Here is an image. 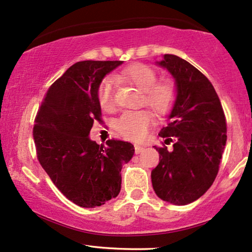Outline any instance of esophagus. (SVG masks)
Here are the masks:
<instances>
[{
	"instance_id": "1",
	"label": "esophagus",
	"mask_w": 252,
	"mask_h": 252,
	"mask_svg": "<svg viewBox=\"0 0 252 252\" xmlns=\"http://www.w3.org/2000/svg\"><path fill=\"white\" fill-rule=\"evenodd\" d=\"M144 150H145V147H143V146H140V145H135V153L136 154L142 153Z\"/></svg>"
}]
</instances>
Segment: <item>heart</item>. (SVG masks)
I'll return each instance as SVG.
<instances>
[{"label":"heart","instance_id":"b5f03b06","mask_svg":"<svg viewBox=\"0 0 252 252\" xmlns=\"http://www.w3.org/2000/svg\"><path fill=\"white\" fill-rule=\"evenodd\" d=\"M116 79L130 83L143 91V103L149 106L158 116H163L173 109L176 102L177 90L172 80L158 82L156 70L143 63H135L122 70ZM98 100L102 109L109 110L114 106V82L112 78L103 79L98 87ZM152 114L149 110L124 113L116 121V129L121 135L132 140L145 138L152 124Z\"/></svg>","mask_w":252,"mask_h":252}]
</instances>
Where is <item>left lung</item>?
<instances>
[{
    "label": "left lung",
    "instance_id": "1",
    "mask_svg": "<svg viewBox=\"0 0 252 252\" xmlns=\"http://www.w3.org/2000/svg\"><path fill=\"white\" fill-rule=\"evenodd\" d=\"M156 63L175 79L177 98L159 133L173 150L154 146L160 161L151 173L152 186L165 202L187 205L216 180L227 140L226 117L213 85L198 69L172 54Z\"/></svg>",
    "mask_w": 252,
    "mask_h": 252
}]
</instances>
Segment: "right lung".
Wrapping results in <instances>:
<instances>
[{"label": "right lung", "mask_w": 252, "mask_h": 252, "mask_svg": "<svg viewBox=\"0 0 252 252\" xmlns=\"http://www.w3.org/2000/svg\"><path fill=\"white\" fill-rule=\"evenodd\" d=\"M122 61H82L52 84L35 117L38 160L64 196L82 207L101 206L120 193L121 169L135 153L131 143L90 139L101 121L98 87Z\"/></svg>", "instance_id": "right-lung-1"}]
</instances>
